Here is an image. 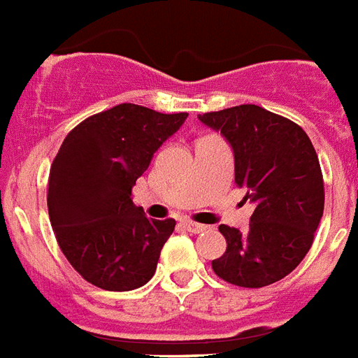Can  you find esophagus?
<instances>
[{
    "label": "esophagus",
    "instance_id": "esophagus-1",
    "mask_svg": "<svg viewBox=\"0 0 358 358\" xmlns=\"http://www.w3.org/2000/svg\"><path fill=\"white\" fill-rule=\"evenodd\" d=\"M181 224L185 225V229H188L190 233H203V231L207 229V225L197 224V222H192V220H188V218H182Z\"/></svg>",
    "mask_w": 358,
    "mask_h": 358
}]
</instances>
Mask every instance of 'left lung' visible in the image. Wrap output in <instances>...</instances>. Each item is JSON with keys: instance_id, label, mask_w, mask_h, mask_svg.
I'll return each mask as SVG.
<instances>
[{"instance_id": "8db88e82", "label": "left lung", "mask_w": 358, "mask_h": 358, "mask_svg": "<svg viewBox=\"0 0 358 358\" xmlns=\"http://www.w3.org/2000/svg\"><path fill=\"white\" fill-rule=\"evenodd\" d=\"M222 131L234 151V181L255 205L250 231L220 225L227 250L214 273L244 288L281 281L305 259L324 216V176L307 133L259 105L199 116Z\"/></svg>"}]
</instances>
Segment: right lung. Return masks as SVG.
<instances>
[{
  "label": "right lung",
  "instance_id": "add662e5",
  "mask_svg": "<svg viewBox=\"0 0 358 358\" xmlns=\"http://www.w3.org/2000/svg\"><path fill=\"white\" fill-rule=\"evenodd\" d=\"M187 113L122 103L76 125L53 159L48 210L59 248L94 287L127 292L150 281L176 220H150L131 190Z\"/></svg>",
  "mask_w": 358,
  "mask_h": 358
}]
</instances>
